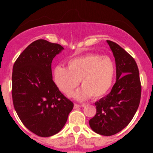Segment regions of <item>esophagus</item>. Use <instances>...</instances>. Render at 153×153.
Listing matches in <instances>:
<instances>
[{"label": "esophagus", "mask_w": 153, "mask_h": 153, "mask_svg": "<svg viewBox=\"0 0 153 153\" xmlns=\"http://www.w3.org/2000/svg\"><path fill=\"white\" fill-rule=\"evenodd\" d=\"M83 106H84V105H79V104H76L75 103L74 104V109H77V108H79V107H83Z\"/></svg>", "instance_id": "obj_1"}]
</instances>
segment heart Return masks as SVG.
<instances>
[{"instance_id": "obj_1", "label": "heart", "mask_w": 153, "mask_h": 153, "mask_svg": "<svg viewBox=\"0 0 153 153\" xmlns=\"http://www.w3.org/2000/svg\"><path fill=\"white\" fill-rule=\"evenodd\" d=\"M68 67L58 65L53 70L55 85L65 95L70 96L81 80L82 87L73 94L75 100H86L93 97H104L110 90L116 76V66L109 56L90 53L73 58Z\"/></svg>"}]
</instances>
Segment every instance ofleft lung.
Wrapping results in <instances>:
<instances>
[{"instance_id": "obj_1", "label": "left lung", "mask_w": 153, "mask_h": 153, "mask_svg": "<svg viewBox=\"0 0 153 153\" xmlns=\"http://www.w3.org/2000/svg\"><path fill=\"white\" fill-rule=\"evenodd\" d=\"M116 61L117 80L110 93L95 102L97 113L89 121L95 132L113 136L130 123L141 97V83L136 61L122 47L106 40Z\"/></svg>"}]
</instances>
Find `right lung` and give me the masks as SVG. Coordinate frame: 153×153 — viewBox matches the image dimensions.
<instances>
[{
    "label": "right lung",
    "mask_w": 153,
    "mask_h": 153,
    "mask_svg": "<svg viewBox=\"0 0 153 153\" xmlns=\"http://www.w3.org/2000/svg\"><path fill=\"white\" fill-rule=\"evenodd\" d=\"M64 48L45 40L31 43L13 67L12 98L25 126L41 137L60 132L74 108L53 81L51 63Z\"/></svg>",
    "instance_id": "obj_1"
}]
</instances>
